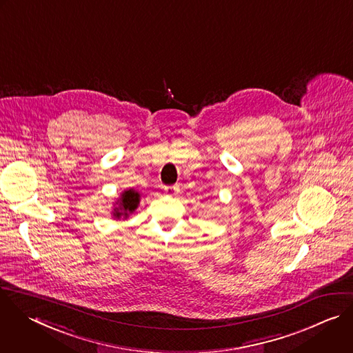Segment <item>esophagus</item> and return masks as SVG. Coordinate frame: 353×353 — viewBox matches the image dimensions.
<instances>
[{
  "mask_svg": "<svg viewBox=\"0 0 353 353\" xmlns=\"http://www.w3.org/2000/svg\"><path fill=\"white\" fill-rule=\"evenodd\" d=\"M164 193L168 196H174L176 193V188L175 186H164Z\"/></svg>",
  "mask_w": 353,
  "mask_h": 353,
  "instance_id": "34e87169",
  "label": "esophagus"
}]
</instances>
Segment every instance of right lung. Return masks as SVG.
Instances as JSON below:
<instances>
[{"instance_id": "right-lung-1", "label": "right lung", "mask_w": 353, "mask_h": 353, "mask_svg": "<svg viewBox=\"0 0 353 353\" xmlns=\"http://www.w3.org/2000/svg\"><path fill=\"white\" fill-rule=\"evenodd\" d=\"M139 201H141V194L135 189L124 190L116 203L117 207H114L113 216L117 219H120L121 216L128 218V215L138 208Z\"/></svg>"}]
</instances>
